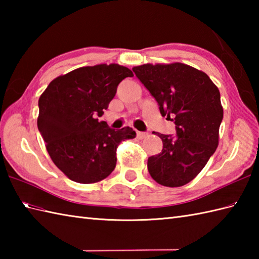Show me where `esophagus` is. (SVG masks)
<instances>
[{
  "mask_svg": "<svg viewBox=\"0 0 259 259\" xmlns=\"http://www.w3.org/2000/svg\"><path fill=\"white\" fill-rule=\"evenodd\" d=\"M147 136H148L147 133H141V131H138V133H137V138L138 139H144Z\"/></svg>",
  "mask_w": 259,
  "mask_h": 259,
  "instance_id": "obj_1",
  "label": "esophagus"
}]
</instances>
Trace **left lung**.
<instances>
[{"label":"left lung","instance_id":"left-lung-1","mask_svg":"<svg viewBox=\"0 0 259 259\" xmlns=\"http://www.w3.org/2000/svg\"><path fill=\"white\" fill-rule=\"evenodd\" d=\"M158 102L162 117L176 124V137L155 133L162 150L148 159L158 184L180 187L194 179L216 151L224 117L221 93L202 71L184 63L144 64L133 69Z\"/></svg>","mask_w":259,"mask_h":259}]
</instances>
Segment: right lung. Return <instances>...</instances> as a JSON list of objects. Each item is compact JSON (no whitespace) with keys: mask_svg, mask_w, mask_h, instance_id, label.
<instances>
[{"mask_svg":"<svg viewBox=\"0 0 259 259\" xmlns=\"http://www.w3.org/2000/svg\"><path fill=\"white\" fill-rule=\"evenodd\" d=\"M134 76L119 64L83 67L50 82L38 99L37 128L54 164L71 180L98 183L111 174L121 141L134 139L130 126L114 130L97 119L119 83Z\"/></svg>","mask_w":259,"mask_h":259,"instance_id":"add662e5","label":"right lung"}]
</instances>
